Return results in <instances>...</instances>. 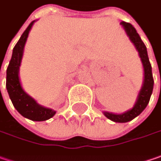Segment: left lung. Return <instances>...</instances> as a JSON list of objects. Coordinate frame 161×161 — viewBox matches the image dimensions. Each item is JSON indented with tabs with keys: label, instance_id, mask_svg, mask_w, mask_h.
Segmentation results:
<instances>
[{
	"label": "left lung",
	"instance_id": "obj_1",
	"mask_svg": "<svg viewBox=\"0 0 161 161\" xmlns=\"http://www.w3.org/2000/svg\"><path fill=\"white\" fill-rule=\"evenodd\" d=\"M121 24L123 26L127 35L129 36L130 41L134 44L136 49L139 52V56L142 62V66L144 69V80L142 87L141 89L140 93L138 94L137 101L132 108L123 113L121 114H115L108 112H103V114L106 116L108 119L114 121L115 122H127L131 121L135 117L141 114L144 109L148 105L150 102V96L153 90V75H152V70H151V65L150 63V59L148 57L147 47L142 40L140 35L137 33L135 28L131 24L128 22L122 21Z\"/></svg>",
	"mask_w": 161,
	"mask_h": 161
}]
</instances>
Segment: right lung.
<instances>
[{
    "mask_svg": "<svg viewBox=\"0 0 161 161\" xmlns=\"http://www.w3.org/2000/svg\"><path fill=\"white\" fill-rule=\"evenodd\" d=\"M34 22L35 20L28 26L13 48L11 59L6 72V88L13 106L21 115L32 121L41 122L50 119L55 115L56 112L52 109L39 105L23 90L19 77V70L22 59L25 43Z\"/></svg>",
    "mask_w": 161,
    "mask_h": 161,
    "instance_id": "obj_1",
    "label": "right lung"
}]
</instances>
